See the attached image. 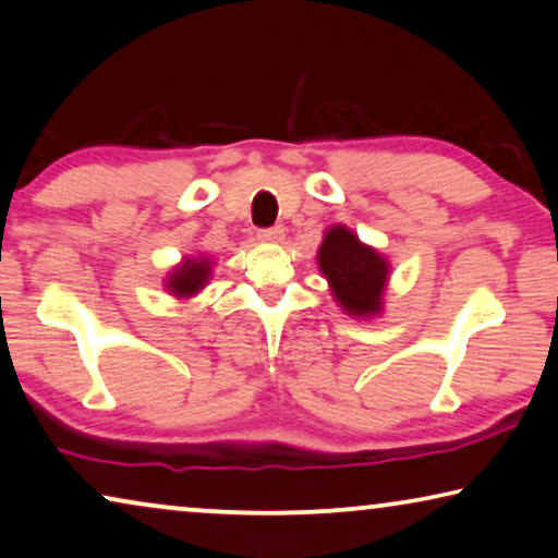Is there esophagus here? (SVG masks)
I'll use <instances>...</instances> for the list:
<instances>
[{"label":"esophagus","mask_w":558,"mask_h":558,"mask_svg":"<svg viewBox=\"0 0 558 558\" xmlns=\"http://www.w3.org/2000/svg\"><path fill=\"white\" fill-rule=\"evenodd\" d=\"M258 238H260L263 243H280L282 238H286V231H282L280 226H276V228H265V231L258 233Z\"/></svg>","instance_id":"esophagus-1"}]
</instances>
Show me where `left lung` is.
<instances>
[{
    "instance_id": "obj_1",
    "label": "left lung",
    "mask_w": 558,
    "mask_h": 558,
    "mask_svg": "<svg viewBox=\"0 0 558 558\" xmlns=\"http://www.w3.org/2000/svg\"><path fill=\"white\" fill-rule=\"evenodd\" d=\"M317 265L338 303L350 317L367 320L385 311L390 260L377 247L362 243L348 226L335 223L317 247Z\"/></svg>"
}]
</instances>
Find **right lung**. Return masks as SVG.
<instances>
[{
	"mask_svg": "<svg viewBox=\"0 0 558 558\" xmlns=\"http://www.w3.org/2000/svg\"><path fill=\"white\" fill-rule=\"evenodd\" d=\"M210 272H214V260L208 255H185L179 265H173L168 270V276L163 278V288L179 300H189L208 286Z\"/></svg>",
	"mask_w": 558,
	"mask_h": 558,
	"instance_id": "right-lung-1",
	"label": "right lung"
}]
</instances>
